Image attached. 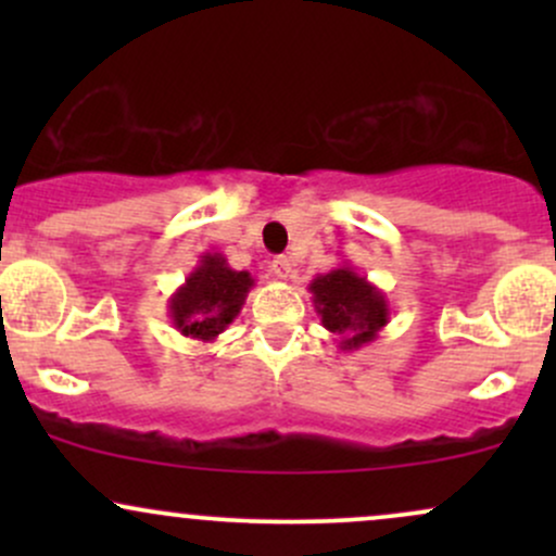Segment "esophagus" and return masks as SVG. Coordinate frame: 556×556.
<instances>
[{
    "label": "esophagus",
    "mask_w": 556,
    "mask_h": 556,
    "mask_svg": "<svg viewBox=\"0 0 556 556\" xmlns=\"http://www.w3.org/2000/svg\"><path fill=\"white\" fill-rule=\"evenodd\" d=\"M271 274L277 279H290L292 277V261L287 256H277L271 261Z\"/></svg>",
    "instance_id": "esophagus-1"
}]
</instances>
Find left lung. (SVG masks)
<instances>
[{
	"label": "left lung",
	"mask_w": 556,
	"mask_h": 556,
	"mask_svg": "<svg viewBox=\"0 0 556 556\" xmlns=\"http://www.w3.org/2000/svg\"><path fill=\"white\" fill-rule=\"evenodd\" d=\"M308 292L314 295V308L324 329L340 337V348L348 353L374 342L389 324L384 292L348 264L318 274L308 285Z\"/></svg>",
	"instance_id": "obj_1"
}]
</instances>
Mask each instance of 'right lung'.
Listing matches in <instances>:
<instances>
[{
    "label": "right lung",
    "instance_id": "add662e5",
    "mask_svg": "<svg viewBox=\"0 0 556 556\" xmlns=\"http://www.w3.org/2000/svg\"><path fill=\"white\" fill-rule=\"evenodd\" d=\"M253 285L251 274L232 269L222 253H203L195 269L172 292L167 303L172 327L190 340L214 342L238 318Z\"/></svg>",
    "mask_w": 556,
    "mask_h": 556
}]
</instances>
